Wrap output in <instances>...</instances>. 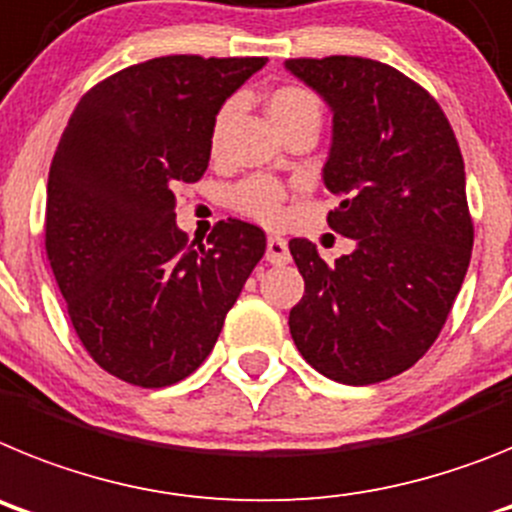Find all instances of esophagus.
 Here are the masks:
<instances>
[{
	"mask_svg": "<svg viewBox=\"0 0 512 512\" xmlns=\"http://www.w3.org/2000/svg\"><path fill=\"white\" fill-rule=\"evenodd\" d=\"M265 257L273 265H286L291 260V252H288V242L283 237H268V250H265Z\"/></svg>",
	"mask_w": 512,
	"mask_h": 512,
	"instance_id": "esophagus-1",
	"label": "esophagus"
}]
</instances>
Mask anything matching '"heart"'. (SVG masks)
<instances>
[{
	"label": "heart",
	"instance_id": "b5f03b06",
	"mask_svg": "<svg viewBox=\"0 0 512 512\" xmlns=\"http://www.w3.org/2000/svg\"><path fill=\"white\" fill-rule=\"evenodd\" d=\"M231 110L234 105H224L216 115V121H213V131H211V146L213 149H219L221 146V136H224V126L229 121ZM319 110L317 100L309 95L301 87H281V90H275L268 100V113L273 118V123L288 121V118H296L301 113H314ZM283 201H286V193L275 180L270 177H250V180L239 182L237 188L231 190V206L242 211L244 216H250V219L260 221V224H281L283 219Z\"/></svg>",
	"mask_w": 512,
	"mask_h": 512
}]
</instances>
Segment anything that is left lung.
Returning <instances> with one entry per match:
<instances>
[{
    "instance_id": "left-lung-1",
    "label": "left lung",
    "mask_w": 512,
    "mask_h": 512,
    "mask_svg": "<svg viewBox=\"0 0 512 512\" xmlns=\"http://www.w3.org/2000/svg\"><path fill=\"white\" fill-rule=\"evenodd\" d=\"M283 66L330 108L322 180L342 203L327 224L355 242L335 265L317 244L288 242L306 286L288 314L291 337L327 379L386 381L428 353L469 268L474 226L461 149L438 102L381 61Z\"/></svg>"
}]
</instances>
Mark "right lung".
I'll list each match as a JSON object with an SVG mask.
<instances>
[{
  "instance_id": "right-lung-1",
  "label": "right lung",
  "mask_w": 512,
  "mask_h": 512,
  "mask_svg": "<svg viewBox=\"0 0 512 512\" xmlns=\"http://www.w3.org/2000/svg\"><path fill=\"white\" fill-rule=\"evenodd\" d=\"M268 59L162 56L79 100L48 172L46 252L97 366L159 389L208 358L226 311L265 255V231L219 221L188 247L175 188L211 159L221 105Z\"/></svg>"
}]
</instances>
